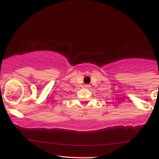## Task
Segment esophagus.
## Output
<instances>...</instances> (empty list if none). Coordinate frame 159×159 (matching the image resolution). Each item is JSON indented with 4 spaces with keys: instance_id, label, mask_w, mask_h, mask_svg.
I'll return each mask as SVG.
<instances>
[{
    "instance_id": "34e87169",
    "label": "esophagus",
    "mask_w": 159,
    "mask_h": 159,
    "mask_svg": "<svg viewBox=\"0 0 159 159\" xmlns=\"http://www.w3.org/2000/svg\"><path fill=\"white\" fill-rule=\"evenodd\" d=\"M84 87H85V88H90V85H89V84H85V85H84Z\"/></svg>"
}]
</instances>
